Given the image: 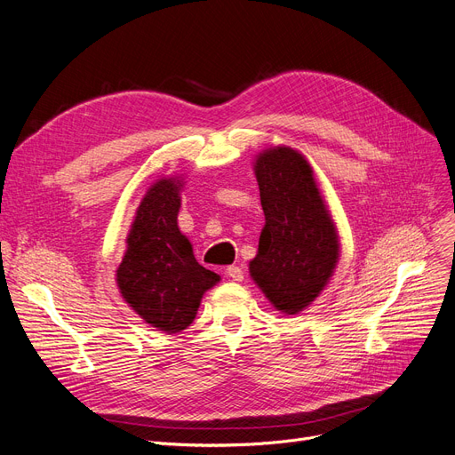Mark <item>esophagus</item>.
<instances>
[{
  "instance_id": "34e87169",
  "label": "esophagus",
  "mask_w": 455,
  "mask_h": 455,
  "mask_svg": "<svg viewBox=\"0 0 455 455\" xmlns=\"http://www.w3.org/2000/svg\"><path fill=\"white\" fill-rule=\"evenodd\" d=\"M227 275L232 279V281H242L243 279V270L240 266H228L227 267Z\"/></svg>"
}]
</instances>
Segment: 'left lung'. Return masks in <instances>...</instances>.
I'll list each match as a JSON object with an SVG mask.
<instances>
[{"label":"left lung","instance_id":"left-lung-1","mask_svg":"<svg viewBox=\"0 0 455 455\" xmlns=\"http://www.w3.org/2000/svg\"><path fill=\"white\" fill-rule=\"evenodd\" d=\"M255 172L266 225L249 272L275 309L294 315L324 289L339 240L311 166L298 151L267 149Z\"/></svg>","mask_w":455,"mask_h":455}]
</instances>
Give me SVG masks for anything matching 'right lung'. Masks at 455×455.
<instances>
[{
	"label": "right lung",
	"instance_id": "obj_1",
	"mask_svg": "<svg viewBox=\"0 0 455 455\" xmlns=\"http://www.w3.org/2000/svg\"><path fill=\"white\" fill-rule=\"evenodd\" d=\"M180 181L161 180L148 191L117 267V287L127 304L161 331L185 330L202 294L219 275L200 266L189 240L178 228Z\"/></svg>",
	"mask_w": 455,
	"mask_h": 455
}]
</instances>
